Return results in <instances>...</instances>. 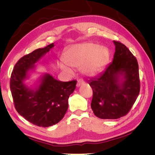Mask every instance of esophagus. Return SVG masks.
I'll list each match as a JSON object with an SVG mask.
<instances>
[{
    "label": "esophagus",
    "instance_id": "esophagus-1",
    "mask_svg": "<svg viewBox=\"0 0 155 155\" xmlns=\"http://www.w3.org/2000/svg\"><path fill=\"white\" fill-rule=\"evenodd\" d=\"M84 84V81L82 80H78V83H77V87H80V86H82V85H83Z\"/></svg>",
    "mask_w": 155,
    "mask_h": 155
}]
</instances>
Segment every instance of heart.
Returning a JSON list of instances; mask_svg holds the SVG:
<instances>
[{
  "instance_id": "1",
  "label": "heart",
  "mask_w": 155,
  "mask_h": 155,
  "mask_svg": "<svg viewBox=\"0 0 155 155\" xmlns=\"http://www.w3.org/2000/svg\"><path fill=\"white\" fill-rule=\"evenodd\" d=\"M110 56L109 49L105 46L93 43H82L67 48L64 51L62 59L69 66L82 69L84 74L93 76L105 69ZM59 67L64 73L71 74V70L66 64L61 62Z\"/></svg>"
}]
</instances>
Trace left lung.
<instances>
[{"label":"left lung","mask_w":155,"mask_h":155,"mask_svg":"<svg viewBox=\"0 0 155 155\" xmlns=\"http://www.w3.org/2000/svg\"><path fill=\"white\" fill-rule=\"evenodd\" d=\"M112 62L88 83L93 91L91 108L97 117L117 119L126 115L140 93L139 67L125 45L114 41Z\"/></svg>","instance_id":"obj_1"}]
</instances>
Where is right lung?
<instances>
[{
	"mask_svg": "<svg viewBox=\"0 0 155 155\" xmlns=\"http://www.w3.org/2000/svg\"><path fill=\"white\" fill-rule=\"evenodd\" d=\"M54 47V43L39 48L18 61L10 79V88L15 107L20 115L35 125L48 127L64 117L68 109V99L74 91L75 80L62 82L48 73H41L33 86L26 83L36 64Z\"/></svg>",
	"mask_w": 155,
	"mask_h": 155,
	"instance_id": "1",
	"label": "right lung"
}]
</instances>
